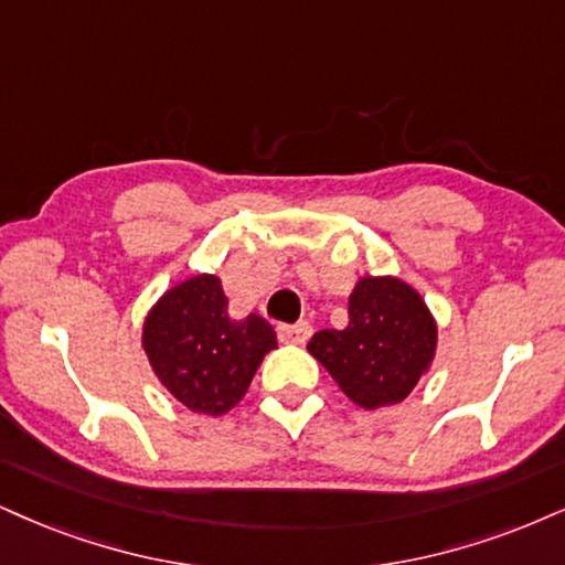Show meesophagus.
Listing matches in <instances>:
<instances>
[{"mask_svg":"<svg viewBox=\"0 0 565 565\" xmlns=\"http://www.w3.org/2000/svg\"><path fill=\"white\" fill-rule=\"evenodd\" d=\"M311 324L306 322V319H301V322L296 324H280V340H285V343H306V340L311 338Z\"/></svg>","mask_w":565,"mask_h":565,"instance_id":"34e87169","label":"esophagus"}]
</instances>
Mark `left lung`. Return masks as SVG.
Instances as JSON below:
<instances>
[{"label": "left lung", "instance_id": "left-lung-1", "mask_svg": "<svg viewBox=\"0 0 565 565\" xmlns=\"http://www.w3.org/2000/svg\"><path fill=\"white\" fill-rule=\"evenodd\" d=\"M306 348L348 401L377 411L406 401L429 374L437 319L401 277L361 275L348 298V324L319 330Z\"/></svg>", "mask_w": 565, "mask_h": 565}]
</instances>
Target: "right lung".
<instances>
[{
	"instance_id": "1",
	"label": "right lung",
	"mask_w": 565,
	"mask_h": 565,
	"mask_svg": "<svg viewBox=\"0 0 565 565\" xmlns=\"http://www.w3.org/2000/svg\"><path fill=\"white\" fill-rule=\"evenodd\" d=\"M141 348L172 398L193 414L222 416L243 401L277 335L259 315H227L217 275H191L146 311Z\"/></svg>"
}]
</instances>
